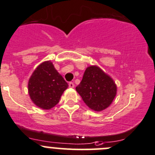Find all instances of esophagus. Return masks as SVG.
Returning <instances> with one entry per match:
<instances>
[{
	"label": "esophagus",
	"instance_id": "esophagus-1",
	"mask_svg": "<svg viewBox=\"0 0 155 155\" xmlns=\"http://www.w3.org/2000/svg\"><path fill=\"white\" fill-rule=\"evenodd\" d=\"M74 86H75V85L73 82H70V83H69V87H70V88H74Z\"/></svg>",
	"mask_w": 155,
	"mask_h": 155
}]
</instances>
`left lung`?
I'll return each mask as SVG.
<instances>
[{"label": "left lung", "instance_id": "1", "mask_svg": "<svg viewBox=\"0 0 155 155\" xmlns=\"http://www.w3.org/2000/svg\"><path fill=\"white\" fill-rule=\"evenodd\" d=\"M76 90L85 104L95 111L108 107L117 94L115 82L97 66L87 67Z\"/></svg>", "mask_w": 155, "mask_h": 155}]
</instances>
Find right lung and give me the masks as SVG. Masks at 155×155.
I'll return each instance as SVG.
<instances>
[{
  "label": "right lung",
  "instance_id": "obj_1",
  "mask_svg": "<svg viewBox=\"0 0 155 155\" xmlns=\"http://www.w3.org/2000/svg\"><path fill=\"white\" fill-rule=\"evenodd\" d=\"M67 88V82L50 61L43 62L35 70L28 83L31 100L44 110L54 107Z\"/></svg>",
  "mask_w": 155,
  "mask_h": 155
}]
</instances>
